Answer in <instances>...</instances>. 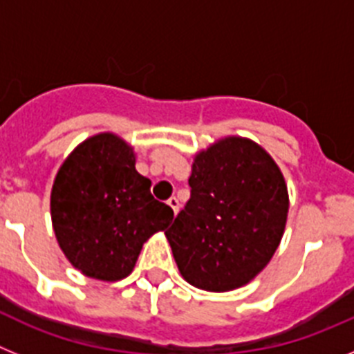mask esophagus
Returning <instances> with one entry per match:
<instances>
[{"mask_svg": "<svg viewBox=\"0 0 354 354\" xmlns=\"http://www.w3.org/2000/svg\"><path fill=\"white\" fill-rule=\"evenodd\" d=\"M168 205H170L171 211H174L175 214H177V212H179V209H180V202H179V198H175V196H171V198H168Z\"/></svg>", "mask_w": 354, "mask_h": 354, "instance_id": "34e87169", "label": "esophagus"}]
</instances>
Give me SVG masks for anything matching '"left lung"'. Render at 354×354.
Masks as SVG:
<instances>
[{"label":"left lung","instance_id":"left-lung-1","mask_svg":"<svg viewBox=\"0 0 354 354\" xmlns=\"http://www.w3.org/2000/svg\"><path fill=\"white\" fill-rule=\"evenodd\" d=\"M192 196L167 239L187 283L225 292L252 282L277 252L286 230V179L268 152L228 136L195 156Z\"/></svg>","mask_w":354,"mask_h":354}]
</instances>
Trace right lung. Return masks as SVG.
<instances>
[{"mask_svg":"<svg viewBox=\"0 0 354 354\" xmlns=\"http://www.w3.org/2000/svg\"><path fill=\"white\" fill-rule=\"evenodd\" d=\"M134 165L133 147L117 134L101 133L80 143L56 174L51 189L56 241L86 277L104 282L126 278L143 243L174 218Z\"/></svg>","mask_w":354,"mask_h":354,"instance_id":"add662e5","label":"right lung"}]
</instances>
